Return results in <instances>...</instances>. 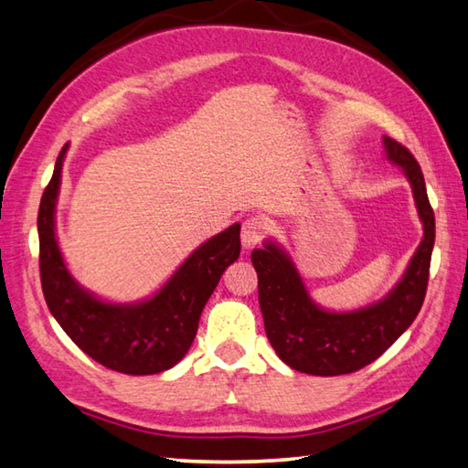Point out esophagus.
<instances>
[{
	"mask_svg": "<svg viewBox=\"0 0 468 468\" xmlns=\"http://www.w3.org/2000/svg\"><path fill=\"white\" fill-rule=\"evenodd\" d=\"M271 230L269 226V219L257 214V216H249L242 222V246L246 250L254 249V246H259L264 238H267Z\"/></svg>",
	"mask_w": 468,
	"mask_h": 468,
	"instance_id": "34e87169",
	"label": "esophagus"
}]
</instances>
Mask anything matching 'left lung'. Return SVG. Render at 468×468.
Masks as SVG:
<instances>
[{"mask_svg": "<svg viewBox=\"0 0 468 468\" xmlns=\"http://www.w3.org/2000/svg\"><path fill=\"white\" fill-rule=\"evenodd\" d=\"M383 143L387 156L408 175L424 222V240L408 272L383 302L350 314L324 312L307 297L302 277L283 250L264 244L250 254L259 275L264 332L279 358L299 373L336 377L371 365L410 328L424 303L436 236L434 209L416 156L389 136Z\"/></svg>", "mask_w": 468, "mask_h": 468, "instance_id": "1", "label": "left lung"}]
</instances>
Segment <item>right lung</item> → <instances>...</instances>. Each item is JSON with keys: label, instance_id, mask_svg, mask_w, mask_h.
<instances>
[{"label": "right lung", "instance_id": "add662e5", "mask_svg": "<svg viewBox=\"0 0 468 468\" xmlns=\"http://www.w3.org/2000/svg\"><path fill=\"white\" fill-rule=\"evenodd\" d=\"M67 144L38 209L40 283L50 314L95 363L124 375H154L179 363L197 334L199 315L228 264L240 257V226L209 238L154 297L138 305L100 302L79 287L60 257L55 204Z\"/></svg>", "mask_w": 468, "mask_h": 468}]
</instances>
